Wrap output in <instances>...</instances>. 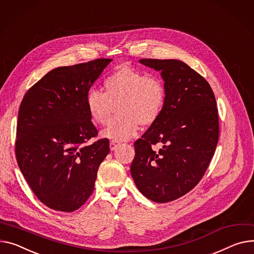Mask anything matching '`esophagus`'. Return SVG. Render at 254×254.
Wrapping results in <instances>:
<instances>
[{
  "instance_id": "esophagus-1",
  "label": "esophagus",
  "mask_w": 254,
  "mask_h": 254,
  "mask_svg": "<svg viewBox=\"0 0 254 254\" xmlns=\"http://www.w3.org/2000/svg\"><path fill=\"white\" fill-rule=\"evenodd\" d=\"M120 145H121V142L115 141V140H112V141L110 142V150H111V151L116 150V149L118 148V146H120Z\"/></svg>"
}]
</instances>
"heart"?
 I'll return each mask as SVG.
<instances>
[{
    "label": "heart",
    "mask_w": 254,
    "mask_h": 254,
    "mask_svg": "<svg viewBox=\"0 0 254 254\" xmlns=\"http://www.w3.org/2000/svg\"><path fill=\"white\" fill-rule=\"evenodd\" d=\"M166 90L157 76L122 66L104 80V93L91 89L86 95V108L92 121L106 125L117 103L118 115L104 130L106 138L125 141L138 132L140 124L150 126L157 121L164 107Z\"/></svg>",
    "instance_id": "1"
}]
</instances>
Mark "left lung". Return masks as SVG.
Masks as SVG:
<instances>
[{
	"label": "left lung",
	"instance_id": "left-lung-1",
	"mask_svg": "<svg viewBox=\"0 0 254 254\" xmlns=\"http://www.w3.org/2000/svg\"><path fill=\"white\" fill-rule=\"evenodd\" d=\"M140 63L161 71L166 98L157 121L133 144L130 174L145 197L165 203L190 192L207 170L218 141L216 101L206 79L180 60Z\"/></svg>",
	"mask_w": 254,
	"mask_h": 254
}]
</instances>
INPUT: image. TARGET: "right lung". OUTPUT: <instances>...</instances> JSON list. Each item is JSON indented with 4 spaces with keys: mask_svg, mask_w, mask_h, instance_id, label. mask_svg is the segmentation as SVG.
Wrapping results in <instances>:
<instances>
[{
    "mask_svg": "<svg viewBox=\"0 0 254 254\" xmlns=\"http://www.w3.org/2000/svg\"><path fill=\"white\" fill-rule=\"evenodd\" d=\"M112 59H96L48 72L26 92L18 112L15 154L39 200L51 209L72 212L92 195L109 140L86 108V95Z\"/></svg>",
    "mask_w": 254,
    "mask_h": 254,
    "instance_id": "1",
    "label": "right lung"
}]
</instances>
